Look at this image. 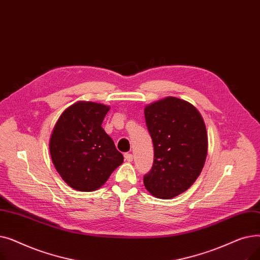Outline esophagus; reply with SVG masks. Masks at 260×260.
Returning <instances> with one entry per match:
<instances>
[{
  "label": "esophagus",
  "mask_w": 260,
  "mask_h": 260,
  "mask_svg": "<svg viewBox=\"0 0 260 260\" xmlns=\"http://www.w3.org/2000/svg\"><path fill=\"white\" fill-rule=\"evenodd\" d=\"M124 158H125V160L128 161V162H132V161H133V155H132L131 153H125V154H124Z\"/></svg>",
  "instance_id": "obj_1"
}]
</instances>
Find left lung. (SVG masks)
<instances>
[{
  "label": "left lung",
  "instance_id": "1",
  "mask_svg": "<svg viewBox=\"0 0 260 260\" xmlns=\"http://www.w3.org/2000/svg\"><path fill=\"white\" fill-rule=\"evenodd\" d=\"M145 123L154 144L153 167L143 177L153 196L171 199L192 185L208 153L203 119L186 101L169 97L147 105Z\"/></svg>",
  "mask_w": 260,
  "mask_h": 260
}]
</instances>
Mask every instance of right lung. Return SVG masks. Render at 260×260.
I'll return each instance as SVG.
<instances>
[{
    "mask_svg": "<svg viewBox=\"0 0 260 260\" xmlns=\"http://www.w3.org/2000/svg\"><path fill=\"white\" fill-rule=\"evenodd\" d=\"M108 111L102 104L78 102L65 109L54 125L51 160L62 179L75 189H98L124 159L101 126Z\"/></svg>",
    "mask_w": 260,
    "mask_h": 260,
    "instance_id": "obj_1",
    "label": "right lung"
}]
</instances>
